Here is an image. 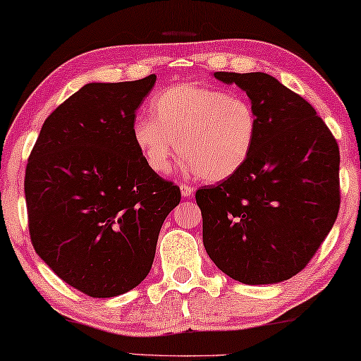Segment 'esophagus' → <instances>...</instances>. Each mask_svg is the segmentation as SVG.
I'll use <instances>...</instances> for the list:
<instances>
[{"mask_svg":"<svg viewBox=\"0 0 361 361\" xmlns=\"http://www.w3.org/2000/svg\"><path fill=\"white\" fill-rule=\"evenodd\" d=\"M180 190H181V196H185V197H188V196H191L192 195V186H190V185H186V183H181L180 185Z\"/></svg>","mask_w":361,"mask_h":361,"instance_id":"esophagus-1","label":"esophagus"}]
</instances>
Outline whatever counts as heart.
<instances>
[{"label": "heart", "instance_id": "1", "mask_svg": "<svg viewBox=\"0 0 361 361\" xmlns=\"http://www.w3.org/2000/svg\"><path fill=\"white\" fill-rule=\"evenodd\" d=\"M150 111L152 116L134 120L133 141L154 173H169L178 146L188 173L206 181L227 180L248 162L257 118L245 97L211 85L176 84L152 97Z\"/></svg>", "mask_w": 361, "mask_h": 361}]
</instances>
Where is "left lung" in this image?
I'll use <instances>...</instances> for the list:
<instances>
[{"label":"left lung","mask_w":361,"mask_h":361,"mask_svg":"<svg viewBox=\"0 0 361 361\" xmlns=\"http://www.w3.org/2000/svg\"><path fill=\"white\" fill-rule=\"evenodd\" d=\"M214 76L250 97L257 134L243 169L196 191L204 248L241 283L287 281L306 267L337 219V141L313 106L276 78Z\"/></svg>","instance_id":"left-lung-1"}]
</instances>
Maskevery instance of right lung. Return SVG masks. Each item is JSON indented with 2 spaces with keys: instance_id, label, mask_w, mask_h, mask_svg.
<instances>
[{
  "instance_id": "right-lung-1",
  "label": "right lung",
  "mask_w": 361,
  "mask_h": 361,
  "mask_svg": "<svg viewBox=\"0 0 361 361\" xmlns=\"http://www.w3.org/2000/svg\"><path fill=\"white\" fill-rule=\"evenodd\" d=\"M155 74L84 85L47 118L27 160L24 191L37 255L92 298L137 287L181 192L154 173L133 123Z\"/></svg>"
}]
</instances>
